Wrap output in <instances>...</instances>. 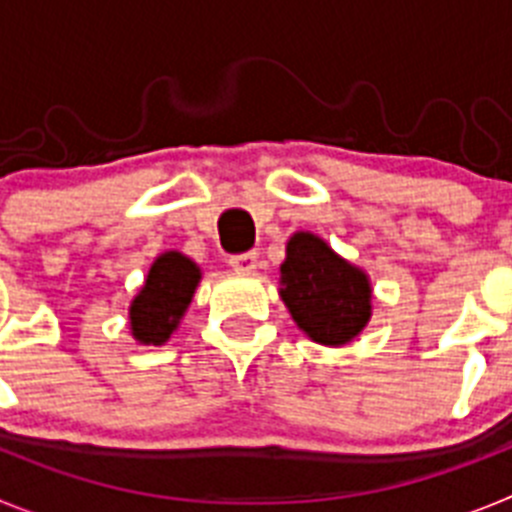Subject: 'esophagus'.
Masks as SVG:
<instances>
[{
    "instance_id": "esophagus-1",
    "label": "esophagus",
    "mask_w": 512,
    "mask_h": 512,
    "mask_svg": "<svg viewBox=\"0 0 512 512\" xmlns=\"http://www.w3.org/2000/svg\"><path fill=\"white\" fill-rule=\"evenodd\" d=\"M256 264H259L256 253H238V256H230V266H233V271H238V274H253V271H256Z\"/></svg>"
}]
</instances>
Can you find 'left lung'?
Listing matches in <instances>:
<instances>
[{
	"instance_id": "obj_1",
	"label": "left lung",
	"mask_w": 512,
	"mask_h": 512,
	"mask_svg": "<svg viewBox=\"0 0 512 512\" xmlns=\"http://www.w3.org/2000/svg\"><path fill=\"white\" fill-rule=\"evenodd\" d=\"M279 297L297 328L320 346H346L372 320L369 274L310 230H297L287 241Z\"/></svg>"
}]
</instances>
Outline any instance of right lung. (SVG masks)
<instances>
[{
	"mask_svg": "<svg viewBox=\"0 0 512 512\" xmlns=\"http://www.w3.org/2000/svg\"><path fill=\"white\" fill-rule=\"evenodd\" d=\"M202 269L182 251H164L128 307L130 336L143 346H164L200 287Z\"/></svg>",
	"mask_w": 512,
	"mask_h": 512,
	"instance_id": "1",
	"label": "right lung"
}]
</instances>
